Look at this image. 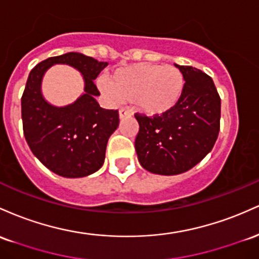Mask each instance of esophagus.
<instances>
[{
  "label": "esophagus",
  "instance_id": "obj_1",
  "mask_svg": "<svg viewBox=\"0 0 259 259\" xmlns=\"http://www.w3.org/2000/svg\"><path fill=\"white\" fill-rule=\"evenodd\" d=\"M118 115H120V118H123V117H127V116L131 115V111L127 109H123V107H121L120 110H118Z\"/></svg>",
  "mask_w": 259,
  "mask_h": 259
}]
</instances>
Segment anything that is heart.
I'll return each instance as SVG.
<instances>
[{"label": "heart", "instance_id": "obj_1", "mask_svg": "<svg viewBox=\"0 0 259 259\" xmlns=\"http://www.w3.org/2000/svg\"><path fill=\"white\" fill-rule=\"evenodd\" d=\"M106 93L132 100L147 116H161L172 110L184 92V74L174 66L137 63L115 71L107 79Z\"/></svg>", "mask_w": 259, "mask_h": 259}]
</instances>
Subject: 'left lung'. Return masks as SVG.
Wrapping results in <instances>:
<instances>
[{"label": "left lung", "instance_id": "left-lung-1", "mask_svg": "<svg viewBox=\"0 0 259 259\" xmlns=\"http://www.w3.org/2000/svg\"><path fill=\"white\" fill-rule=\"evenodd\" d=\"M185 87L180 101L161 116L135 114V147L145 170L158 175L186 172L213 149L220 130V97L213 79L192 66H179Z\"/></svg>", "mask_w": 259, "mask_h": 259}]
</instances>
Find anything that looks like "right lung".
<instances>
[{"label": "right lung", "mask_w": 259, "mask_h": 259, "mask_svg": "<svg viewBox=\"0 0 259 259\" xmlns=\"http://www.w3.org/2000/svg\"><path fill=\"white\" fill-rule=\"evenodd\" d=\"M62 63L83 75L84 94L73 104L57 108L41 94V80L51 65ZM109 65L79 52H68L37 63L22 95L25 141L34 155L57 175L75 179L94 174L105 160L107 141L118 127L117 110L100 107L94 79Z\"/></svg>", "instance_id": "right-lung-1"}]
</instances>
